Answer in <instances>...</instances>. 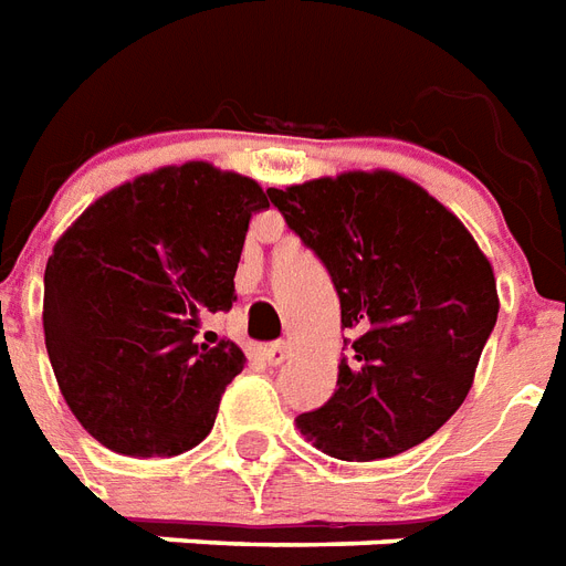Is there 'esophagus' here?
Returning <instances> with one entry per match:
<instances>
[{"mask_svg": "<svg viewBox=\"0 0 566 566\" xmlns=\"http://www.w3.org/2000/svg\"><path fill=\"white\" fill-rule=\"evenodd\" d=\"M262 358H265L271 367H277V364H283V360L289 358V343H271V346L262 352Z\"/></svg>", "mask_w": 566, "mask_h": 566, "instance_id": "1", "label": "esophagus"}]
</instances>
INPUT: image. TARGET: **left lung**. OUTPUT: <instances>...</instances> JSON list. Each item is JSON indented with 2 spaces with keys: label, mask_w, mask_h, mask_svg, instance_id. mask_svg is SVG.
<instances>
[{
  "label": "left lung",
  "mask_w": 566,
  "mask_h": 566,
  "mask_svg": "<svg viewBox=\"0 0 566 566\" xmlns=\"http://www.w3.org/2000/svg\"><path fill=\"white\" fill-rule=\"evenodd\" d=\"M268 197L325 262L352 331L334 397L298 415V429L348 462L427 441L469 397L495 328L490 259L453 211L390 169L271 187Z\"/></svg>",
  "instance_id": "obj_1"
}]
</instances>
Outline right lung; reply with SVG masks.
I'll list each match as a JSON object with an SVG mask.
<instances>
[{
  "mask_svg": "<svg viewBox=\"0 0 566 566\" xmlns=\"http://www.w3.org/2000/svg\"><path fill=\"white\" fill-rule=\"evenodd\" d=\"M248 176L206 160L160 167L95 199L44 271V339L67 409L125 457H178L206 439L244 369L232 339L199 343L202 316L235 301Z\"/></svg>",
  "mask_w": 566,
  "mask_h": 566,
  "instance_id": "obj_1",
  "label": "right lung"
}]
</instances>
